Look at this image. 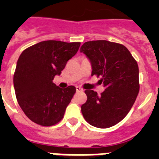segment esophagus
<instances>
[{"label":"esophagus","mask_w":159,"mask_h":159,"mask_svg":"<svg viewBox=\"0 0 159 159\" xmlns=\"http://www.w3.org/2000/svg\"><path fill=\"white\" fill-rule=\"evenodd\" d=\"M81 91H83L82 88H80V87H76V92H81Z\"/></svg>","instance_id":"esophagus-1"}]
</instances>
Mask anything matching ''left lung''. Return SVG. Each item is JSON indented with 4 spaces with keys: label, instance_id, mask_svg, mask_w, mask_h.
<instances>
[{
    "label": "left lung",
    "instance_id": "obj_1",
    "mask_svg": "<svg viewBox=\"0 0 159 159\" xmlns=\"http://www.w3.org/2000/svg\"><path fill=\"white\" fill-rule=\"evenodd\" d=\"M92 64V75L100 77L105 91L98 95L86 90L88 99L81 106L83 116L92 126L108 128L127 116L139 92V66L128 49L107 40L88 41L81 46Z\"/></svg>",
    "mask_w": 159,
    "mask_h": 159
}]
</instances>
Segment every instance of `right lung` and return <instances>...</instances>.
<instances>
[{"label":"right lung","instance_id":"1","mask_svg":"<svg viewBox=\"0 0 159 159\" xmlns=\"http://www.w3.org/2000/svg\"><path fill=\"white\" fill-rule=\"evenodd\" d=\"M80 42L45 40L22 52L16 63L13 84L16 99L28 118L50 127L64 118L75 93L74 86L60 88L52 82L78 52Z\"/></svg>","mask_w":159,"mask_h":159}]
</instances>
